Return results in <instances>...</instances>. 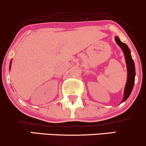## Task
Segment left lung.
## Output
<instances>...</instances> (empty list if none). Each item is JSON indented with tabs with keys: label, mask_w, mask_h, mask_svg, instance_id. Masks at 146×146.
Here are the masks:
<instances>
[{
	"label": "left lung",
	"mask_w": 146,
	"mask_h": 146,
	"mask_svg": "<svg viewBox=\"0 0 146 146\" xmlns=\"http://www.w3.org/2000/svg\"><path fill=\"white\" fill-rule=\"evenodd\" d=\"M116 43L121 49L123 50V52H124L125 57L126 64H127V83H126L125 88L124 91V97L122 102H125L128 98V97L130 95L131 92H132L133 87H134V79H135V66H134V62L133 61L132 56H131L130 50H129V48L125 43H123L118 36H116L115 38Z\"/></svg>",
	"instance_id": "1"
}]
</instances>
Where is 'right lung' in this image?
Wrapping results in <instances>:
<instances>
[{
    "label": "right lung",
    "mask_w": 146,
    "mask_h": 146,
    "mask_svg": "<svg viewBox=\"0 0 146 146\" xmlns=\"http://www.w3.org/2000/svg\"><path fill=\"white\" fill-rule=\"evenodd\" d=\"M11 66V63H10V64H9V67H10Z\"/></svg>",
    "instance_id": "right-lung-1"
}]
</instances>
